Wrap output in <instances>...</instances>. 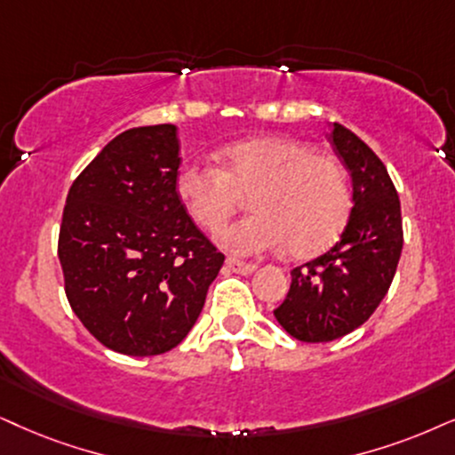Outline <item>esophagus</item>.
<instances>
[{
    "mask_svg": "<svg viewBox=\"0 0 455 455\" xmlns=\"http://www.w3.org/2000/svg\"><path fill=\"white\" fill-rule=\"evenodd\" d=\"M227 267L239 275H251L256 270V264L237 260V258H227Z\"/></svg>",
    "mask_w": 455,
    "mask_h": 455,
    "instance_id": "esophagus-1",
    "label": "esophagus"
}]
</instances>
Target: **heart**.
<instances>
[{"label": "heart", "instance_id": "b5f03b06", "mask_svg": "<svg viewBox=\"0 0 455 455\" xmlns=\"http://www.w3.org/2000/svg\"><path fill=\"white\" fill-rule=\"evenodd\" d=\"M176 193L193 220L218 231L251 195L256 214L231 224L218 241L235 254H264L287 243L294 256H313L338 239L348 220L350 180L331 155L283 136L250 138L222 151V168L187 164Z\"/></svg>", "mask_w": 455, "mask_h": 455}]
</instances>
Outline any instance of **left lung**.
<instances>
[{
  "instance_id": "1",
  "label": "left lung",
  "mask_w": 455,
  "mask_h": 455,
  "mask_svg": "<svg viewBox=\"0 0 455 455\" xmlns=\"http://www.w3.org/2000/svg\"><path fill=\"white\" fill-rule=\"evenodd\" d=\"M330 140L353 178V210L340 241L291 270L275 317L302 342H331L363 325L393 283L403 222L387 168L359 136L333 124Z\"/></svg>"
}]
</instances>
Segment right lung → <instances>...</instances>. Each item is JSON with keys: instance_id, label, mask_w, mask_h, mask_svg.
I'll return each instance as SVG.
<instances>
[{"instance_id": "add662e5", "label": "right lung", "mask_w": 455, "mask_h": 455, "mask_svg": "<svg viewBox=\"0 0 455 455\" xmlns=\"http://www.w3.org/2000/svg\"><path fill=\"white\" fill-rule=\"evenodd\" d=\"M176 125L115 136L68 188L59 235L65 294L107 348L153 356L191 331L224 254L176 193Z\"/></svg>"}]
</instances>
